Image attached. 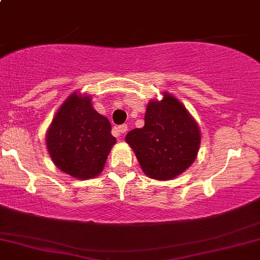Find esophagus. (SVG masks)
Segmentation results:
<instances>
[{
    "label": "esophagus",
    "mask_w": 260,
    "mask_h": 260,
    "mask_svg": "<svg viewBox=\"0 0 260 260\" xmlns=\"http://www.w3.org/2000/svg\"><path fill=\"white\" fill-rule=\"evenodd\" d=\"M127 131V124H122V126H117L113 128V133H115L116 137H120L121 134L126 133Z\"/></svg>",
    "instance_id": "esophagus-1"
}]
</instances>
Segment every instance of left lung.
<instances>
[{
  "mask_svg": "<svg viewBox=\"0 0 260 260\" xmlns=\"http://www.w3.org/2000/svg\"><path fill=\"white\" fill-rule=\"evenodd\" d=\"M145 124L127 133L140 168L149 178L174 180L194 162L201 147L198 123L186 106L168 91L148 103Z\"/></svg>",
  "mask_w": 260,
  "mask_h": 260,
  "instance_id": "left-lung-1",
  "label": "left lung"
}]
</instances>
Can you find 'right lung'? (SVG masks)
<instances>
[{"mask_svg": "<svg viewBox=\"0 0 260 260\" xmlns=\"http://www.w3.org/2000/svg\"><path fill=\"white\" fill-rule=\"evenodd\" d=\"M116 144L111 123L92 107L91 96L73 91L53 116L46 132L52 162L64 174L89 180L103 172Z\"/></svg>", "mask_w": 260, "mask_h": 260, "instance_id": "right-lung-1", "label": "right lung"}]
</instances>
